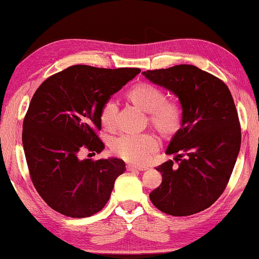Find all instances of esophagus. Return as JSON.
I'll list each match as a JSON object with an SVG mask.
<instances>
[{
	"label": "esophagus",
	"mask_w": 259,
	"mask_h": 259,
	"mask_svg": "<svg viewBox=\"0 0 259 259\" xmlns=\"http://www.w3.org/2000/svg\"><path fill=\"white\" fill-rule=\"evenodd\" d=\"M126 169L128 170H140V171H144V170H147V165H134V164H128L126 165Z\"/></svg>",
	"instance_id": "obj_1"
}]
</instances>
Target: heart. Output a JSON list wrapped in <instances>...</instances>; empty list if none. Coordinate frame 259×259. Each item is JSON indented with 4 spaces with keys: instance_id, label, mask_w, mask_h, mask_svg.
I'll return each instance as SVG.
<instances>
[{
    "instance_id": "obj_1",
    "label": "heart",
    "mask_w": 259,
    "mask_h": 259,
    "mask_svg": "<svg viewBox=\"0 0 259 259\" xmlns=\"http://www.w3.org/2000/svg\"><path fill=\"white\" fill-rule=\"evenodd\" d=\"M131 104L140 111L147 113V122L164 139L176 135L182 125L183 111L176 100L165 99L163 91L146 82L137 83L126 96ZM117 105L109 100L100 109L99 121L108 133L116 130ZM157 139L151 133L139 135H123L114 139L112 152L122 160L131 163H144L155 152Z\"/></svg>"
}]
</instances>
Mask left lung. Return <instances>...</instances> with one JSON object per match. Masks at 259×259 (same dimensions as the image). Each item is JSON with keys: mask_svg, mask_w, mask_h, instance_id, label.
<instances>
[{"mask_svg": "<svg viewBox=\"0 0 259 259\" xmlns=\"http://www.w3.org/2000/svg\"><path fill=\"white\" fill-rule=\"evenodd\" d=\"M148 80L177 96L182 126L156 166L161 185L152 203L171 216H191L209 208L223 194L241 146V126L231 91L221 78L193 65L143 72Z\"/></svg>", "mask_w": 259, "mask_h": 259, "instance_id": "obj_1", "label": "left lung"}]
</instances>
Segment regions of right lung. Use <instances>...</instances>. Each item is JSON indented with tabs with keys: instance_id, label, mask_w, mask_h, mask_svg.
Here are the masks:
<instances>
[{
	"instance_id": "add662e5",
	"label": "right lung",
	"mask_w": 259,
	"mask_h": 259,
	"mask_svg": "<svg viewBox=\"0 0 259 259\" xmlns=\"http://www.w3.org/2000/svg\"><path fill=\"white\" fill-rule=\"evenodd\" d=\"M139 73L74 65L35 91L24 119L23 145L33 185L56 211L84 218L107 203L115 179L125 171L124 161L81 160L80 153L104 150L100 109Z\"/></svg>"
}]
</instances>
